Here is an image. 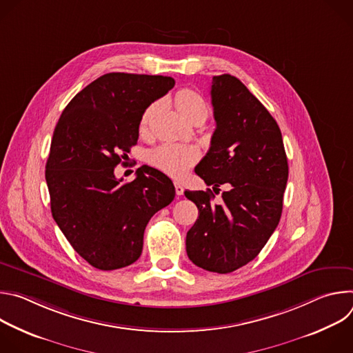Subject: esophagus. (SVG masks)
Returning <instances> with one entry per match:
<instances>
[{"mask_svg":"<svg viewBox=\"0 0 353 353\" xmlns=\"http://www.w3.org/2000/svg\"><path fill=\"white\" fill-rule=\"evenodd\" d=\"M174 188H176V194H177V195H183V192H184V187H183V184H181V183L174 181Z\"/></svg>","mask_w":353,"mask_h":353,"instance_id":"obj_1","label":"esophagus"}]
</instances>
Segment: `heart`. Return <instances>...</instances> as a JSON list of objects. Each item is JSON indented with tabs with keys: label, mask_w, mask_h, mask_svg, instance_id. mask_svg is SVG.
<instances>
[{
	"label": "heart",
	"mask_w": 353,
	"mask_h": 353,
	"mask_svg": "<svg viewBox=\"0 0 353 353\" xmlns=\"http://www.w3.org/2000/svg\"><path fill=\"white\" fill-rule=\"evenodd\" d=\"M174 105L185 119H190L195 113L208 114L207 103L204 102L203 96L188 88L180 89L176 93ZM150 113H152V108H149L142 114L141 124H139L141 131L146 130L150 119ZM198 159H199L198 149L191 145H183V143H162L154 149H150L148 154V162L150 165L174 179L183 177L188 172V169L196 163Z\"/></svg>",
	"instance_id": "heart-1"
}]
</instances>
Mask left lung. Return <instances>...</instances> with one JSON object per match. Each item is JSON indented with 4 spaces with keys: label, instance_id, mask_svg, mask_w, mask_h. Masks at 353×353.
I'll return each instance as SVG.
<instances>
[{
    "label": "left lung",
    "instance_id": "1",
    "mask_svg": "<svg viewBox=\"0 0 353 353\" xmlns=\"http://www.w3.org/2000/svg\"><path fill=\"white\" fill-rule=\"evenodd\" d=\"M216 128L211 148L195 168L211 188L185 191L199 216L187 232L188 259L199 268L229 274L254 260L276 229L288 183L281 130L244 83L229 74L212 78Z\"/></svg>",
    "mask_w": 353,
    "mask_h": 353
}]
</instances>
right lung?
<instances>
[{
	"label": "right lung",
	"mask_w": 353,
	"mask_h": 353,
	"mask_svg": "<svg viewBox=\"0 0 353 353\" xmlns=\"http://www.w3.org/2000/svg\"><path fill=\"white\" fill-rule=\"evenodd\" d=\"M173 86L172 77L105 74L72 97L54 128L46 163L52 214L97 270L135 263L149 219L174 198L172 180L154 168L141 166L131 183L114 176L138 141L142 114Z\"/></svg>",
	"instance_id": "1"
}]
</instances>
